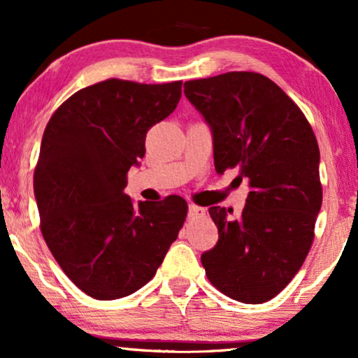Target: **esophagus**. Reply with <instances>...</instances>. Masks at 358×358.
<instances>
[{"label": "esophagus", "mask_w": 358, "mask_h": 358, "mask_svg": "<svg viewBox=\"0 0 358 358\" xmlns=\"http://www.w3.org/2000/svg\"><path fill=\"white\" fill-rule=\"evenodd\" d=\"M206 214V209L201 206H196V204H189V217L191 219H196V217H202V215Z\"/></svg>", "instance_id": "obj_1"}]
</instances>
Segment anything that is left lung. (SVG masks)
I'll return each instance as SVG.
<instances>
[{"label": "left lung", "instance_id": "obj_1", "mask_svg": "<svg viewBox=\"0 0 358 358\" xmlns=\"http://www.w3.org/2000/svg\"><path fill=\"white\" fill-rule=\"evenodd\" d=\"M213 132L219 174L239 167L249 196L239 217L214 206L219 241L201 255L207 279L227 297L262 303L302 267L322 206L320 152L310 124L275 83L232 71L184 83Z\"/></svg>", "mask_w": 358, "mask_h": 358}]
</instances>
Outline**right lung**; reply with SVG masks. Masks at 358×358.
Here are the masks:
<instances>
[{"mask_svg": "<svg viewBox=\"0 0 358 358\" xmlns=\"http://www.w3.org/2000/svg\"><path fill=\"white\" fill-rule=\"evenodd\" d=\"M180 86L106 79L74 92L44 129L34 169L43 237L74 285L98 301L148 284L186 220L182 197L134 206L124 194L145 134L174 111Z\"/></svg>", "mask_w": 358, "mask_h": 358, "instance_id": "add662e5", "label": "right lung"}]
</instances>
